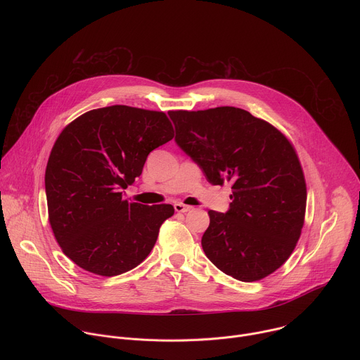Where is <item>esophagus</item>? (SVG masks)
<instances>
[{"label": "esophagus", "mask_w": 360, "mask_h": 360, "mask_svg": "<svg viewBox=\"0 0 360 360\" xmlns=\"http://www.w3.org/2000/svg\"><path fill=\"white\" fill-rule=\"evenodd\" d=\"M174 208H175L176 212H182V214L189 212L192 210V207H188V205H184V203H179V202L174 205Z\"/></svg>", "instance_id": "1"}]
</instances>
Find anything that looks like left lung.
Masks as SVG:
<instances>
[{"instance_id": "obj_1", "label": "left lung", "mask_w": 360, "mask_h": 360, "mask_svg": "<svg viewBox=\"0 0 360 360\" xmlns=\"http://www.w3.org/2000/svg\"><path fill=\"white\" fill-rule=\"evenodd\" d=\"M175 142L212 185L232 184V202L210 211L202 249L224 274L261 281L293 252L306 210V184L296 150L269 122L245 110L169 111Z\"/></svg>"}]
</instances>
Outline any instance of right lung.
Instances as JSON below:
<instances>
[{
    "instance_id": "right-lung-1",
    "label": "right lung",
    "mask_w": 360,
    "mask_h": 360,
    "mask_svg": "<svg viewBox=\"0 0 360 360\" xmlns=\"http://www.w3.org/2000/svg\"><path fill=\"white\" fill-rule=\"evenodd\" d=\"M172 138L165 112L127 105L88 111L63 129L45 169L48 218L79 268L117 276L149 255L174 207L128 202L121 191L142 174L149 152Z\"/></svg>"
}]
</instances>
